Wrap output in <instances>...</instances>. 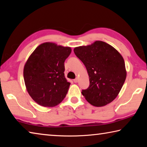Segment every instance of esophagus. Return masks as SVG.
I'll return each instance as SVG.
<instances>
[{"label":"esophagus","instance_id":"esophagus-1","mask_svg":"<svg viewBox=\"0 0 147 147\" xmlns=\"http://www.w3.org/2000/svg\"><path fill=\"white\" fill-rule=\"evenodd\" d=\"M78 82V78H76L74 80V83H77Z\"/></svg>","mask_w":147,"mask_h":147}]
</instances>
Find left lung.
I'll return each mask as SVG.
<instances>
[{
	"label": "left lung",
	"mask_w": 147,
	"mask_h": 147,
	"mask_svg": "<svg viewBox=\"0 0 147 147\" xmlns=\"http://www.w3.org/2000/svg\"><path fill=\"white\" fill-rule=\"evenodd\" d=\"M74 53L83 62L88 73L89 86L82 91L87 101L97 107L111 102L126 80L123 56L112 46L101 41L91 45L76 47Z\"/></svg>",
	"instance_id": "obj_1"
}]
</instances>
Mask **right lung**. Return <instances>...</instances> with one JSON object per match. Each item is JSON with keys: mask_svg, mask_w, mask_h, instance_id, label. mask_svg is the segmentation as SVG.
<instances>
[{"mask_svg": "<svg viewBox=\"0 0 147 147\" xmlns=\"http://www.w3.org/2000/svg\"><path fill=\"white\" fill-rule=\"evenodd\" d=\"M70 47L44 43L34 50L24 65L23 75L26 90L40 106L54 107L65 97L71 83L65 77L64 62Z\"/></svg>", "mask_w": 147, "mask_h": 147, "instance_id": "add662e5", "label": "right lung"}]
</instances>
